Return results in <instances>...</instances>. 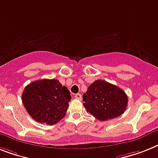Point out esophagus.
<instances>
[{
    "instance_id": "34e87169",
    "label": "esophagus",
    "mask_w": 158,
    "mask_h": 158,
    "mask_svg": "<svg viewBox=\"0 0 158 158\" xmlns=\"http://www.w3.org/2000/svg\"><path fill=\"white\" fill-rule=\"evenodd\" d=\"M75 98L77 100H81L82 99V96L81 94H79V93H77V94L75 95Z\"/></svg>"
}]
</instances>
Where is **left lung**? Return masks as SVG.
I'll return each mask as SVG.
<instances>
[{"mask_svg": "<svg viewBox=\"0 0 158 158\" xmlns=\"http://www.w3.org/2000/svg\"><path fill=\"white\" fill-rule=\"evenodd\" d=\"M83 101L87 112L100 121H106L123 114L128 98L123 89L98 79L88 87L83 95Z\"/></svg>", "mask_w": 158, "mask_h": 158, "instance_id": "left-lung-1", "label": "left lung"}]
</instances>
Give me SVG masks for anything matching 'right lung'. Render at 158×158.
<instances>
[{
    "instance_id": "right-lung-1",
    "label": "right lung",
    "mask_w": 158,
    "mask_h": 158,
    "mask_svg": "<svg viewBox=\"0 0 158 158\" xmlns=\"http://www.w3.org/2000/svg\"><path fill=\"white\" fill-rule=\"evenodd\" d=\"M71 99L70 91L57 79L31 83L22 95L24 107L34 120L53 125L65 117Z\"/></svg>"
}]
</instances>
